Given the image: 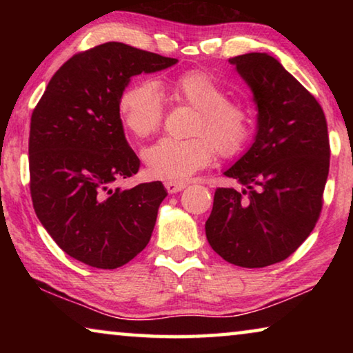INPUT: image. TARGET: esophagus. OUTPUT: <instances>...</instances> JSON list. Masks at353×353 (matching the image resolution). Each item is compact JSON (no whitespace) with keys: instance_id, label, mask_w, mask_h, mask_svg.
<instances>
[{"instance_id":"1","label":"esophagus","mask_w":353,"mask_h":353,"mask_svg":"<svg viewBox=\"0 0 353 353\" xmlns=\"http://www.w3.org/2000/svg\"><path fill=\"white\" fill-rule=\"evenodd\" d=\"M185 187H187V185H185L183 182H179V181H166L165 182V188L171 194L177 193V191H182Z\"/></svg>"}]
</instances>
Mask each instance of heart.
<instances>
[{
    "mask_svg": "<svg viewBox=\"0 0 353 353\" xmlns=\"http://www.w3.org/2000/svg\"><path fill=\"white\" fill-rule=\"evenodd\" d=\"M172 98L198 109L191 139L165 137L143 151L152 176L182 181L212 162L214 148L223 157H234L246 145L252 128L249 110L227 99L225 90L212 74L188 70L163 83ZM119 117L130 134L146 139L157 132L163 118V98L151 81L130 82L119 94Z\"/></svg>",
    "mask_w": 353,
    "mask_h": 353,
    "instance_id": "heart-1",
    "label": "heart"
}]
</instances>
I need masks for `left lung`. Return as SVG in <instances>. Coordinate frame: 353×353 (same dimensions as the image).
Masks as SVG:
<instances>
[{
  "label": "left lung",
  "instance_id": "obj_1",
  "mask_svg": "<svg viewBox=\"0 0 353 353\" xmlns=\"http://www.w3.org/2000/svg\"><path fill=\"white\" fill-rule=\"evenodd\" d=\"M229 62L252 90L256 132L224 171L241 190L216 188L205 235L232 265L265 268L288 259L318 223L330 166L327 121L277 59L249 52Z\"/></svg>",
  "mask_w": 353,
  "mask_h": 353
}]
</instances>
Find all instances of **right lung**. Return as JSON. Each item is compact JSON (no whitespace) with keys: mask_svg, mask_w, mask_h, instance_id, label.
<instances>
[{"mask_svg":"<svg viewBox=\"0 0 353 353\" xmlns=\"http://www.w3.org/2000/svg\"><path fill=\"white\" fill-rule=\"evenodd\" d=\"M177 63L109 41L74 54L51 77L31 117L29 172L35 214L63 252L115 270L151 240L162 182L134 188L117 181L139 172L124 137L118 99L130 77Z\"/></svg>","mask_w":353,"mask_h":353,"instance_id":"1","label":"right lung"}]
</instances>
